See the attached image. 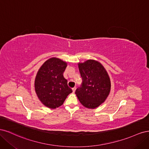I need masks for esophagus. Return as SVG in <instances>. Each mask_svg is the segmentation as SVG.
I'll return each mask as SVG.
<instances>
[{"label": "esophagus", "instance_id": "obj_1", "mask_svg": "<svg viewBox=\"0 0 149 149\" xmlns=\"http://www.w3.org/2000/svg\"><path fill=\"white\" fill-rule=\"evenodd\" d=\"M76 87H74V88H72V91H73V93H74V92H75V91H76Z\"/></svg>", "mask_w": 149, "mask_h": 149}]
</instances>
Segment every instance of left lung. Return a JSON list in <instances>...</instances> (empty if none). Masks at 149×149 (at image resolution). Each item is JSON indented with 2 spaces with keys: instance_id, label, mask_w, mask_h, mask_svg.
<instances>
[{
  "instance_id": "1",
  "label": "left lung",
  "mask_w": 149,
  "mask_h": 149,
  "mask_svg": "<svg viewBox=\"0 0 149 149\" xmlns=\"http://www.w3.org/2000/svg\"><path fill=\"white\" fill-rule=\"evenodd\" d=\"M83 82L75 94L79 102L88 109H95L106 101L111 91L109 76L104 67L96 60L78 63Z\"/></svg>"
}]
</instances>
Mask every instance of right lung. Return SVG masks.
Listing matches in <instances>:
<instances>
[{
    "instance_id": "1",
    "label": "right lung",
    "mask_w": 149,
    "mask_h": 149,
    "mask_svg": "<svg viewBox=\"0 0 149 149\" xmlns=\"http://www.w3.org/2000/svg\"><path fill=\"white\" fill-rule=\"evenodd\" d=\"M67 63L56 57L47 60L40 68L35 79V91L39 100L50 109H56L63 104L72 93L64 78Z\"/></svg>"
}]
</instances>
